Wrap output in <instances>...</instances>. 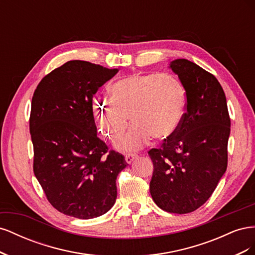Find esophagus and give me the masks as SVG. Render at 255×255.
<instances>
[{"label":"esophagus","instance_id":"1","mask_svg":"<svg viewBox=\"0 0 255 255\" xmlns=\"http://www.w3.org/2000/svg\"><path fill=\"white\" fill-rule=\"evenodd\" d=\"M137 157H138L137 154H128V155H126V161L128 164H130Z\"/></svg>","mask_w":255,"mask_h":255}]
</instances>
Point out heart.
Returning <instances> with one entry per match:
<instances>
[{
    "instance_id": "b5f03b06",
    "label": "heart",
    "mask_w": 255,
    "mask_h": 255,
    "mask_svg": "<svg viewBox=\"0 0 255 255\" xmlns=\"http://www.w3.org/2000/svg\"><path fill=\"white\" fill-rule=\"evenodd\" d=\"M186 110V90L172 73H136L115 83L112 99L98 98L94 115L107 139L119 140L128 126V133L118 142L123 151H136L151 137L165 140L180 128Z\"/></svg>"
}]
</instances>
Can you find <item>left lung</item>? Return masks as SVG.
<instances>
[{
  "mask_svg": "<svg viewBox=\"0 0 255 255\" xmlns=\"http://www.w3.org/2000/svg\"><path fill=\"white\" fill-rule=\"evenodd\" d=\"M170 68L186 90V112L176 132L148 152L154 166L150 194L161 210L187 214L207 201L227 170L231 119L212 73L187 59H175Z\"/></svg>",
  "mask_w": 255,
  "mask_h": 255,
  "instance_id": "obj_1",
  "label": "left lung"
}]
</instances>
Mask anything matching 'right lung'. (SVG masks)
Instances as JSON below:
<instances>
[{"instance_id":"1","label":"right lung","mask_w":255,"mask_h":255,"mask_svg":"<svg viewBox=\"0 0 255 255\" xmlns=\"http://www.w3.org/2000/svg\"><path fill=\"white\" fill-rule=\"evenodd\" d=\"M118 71L70 60L45 75L34 92V173L51 205L71 217L109 212L117 198L116 180L128 166L97 136L92 113L94 95Z\"/></svg>"}]
</instances>
